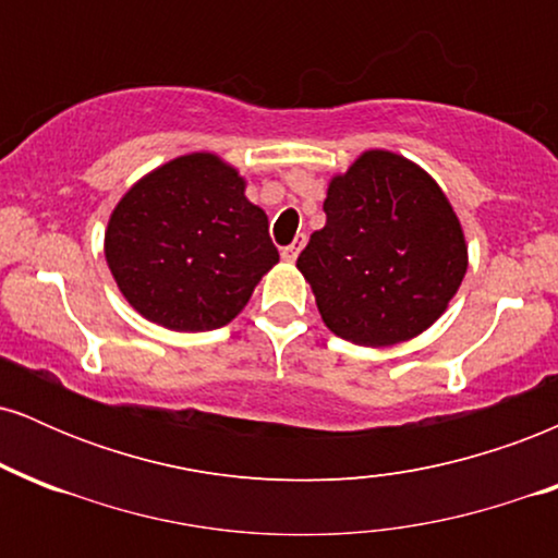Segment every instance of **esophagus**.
<instances>
[{
  "label": "esophagus",
  "instance_id": "34e87169",
  "mask_svg": "<svg viewBox=\"0 0 558 558\" xmlns=\"http://www.w3.org/2000/svg\"><path fill=\"white\" fill-rule=\"evenodd\" d=\"M304 243H306V235H296V241H293L291 246L283 248V259L286 262H296L299 252H301V248H304Z\"/></svg>",
  "mask_w": 558,
  "mask_h": 558
}]
</instances>
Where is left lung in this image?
Listing matches in <instances>:
<instances>
[{"label":"left lung","instance_id":"left-lung-1","mask_svg":"<svg viewBox=\"0 0 558 558\" xmlns=\"http://www.w3.org/2000/svg\"><path fill=\"white\" fill-rule=\"evenodd\" d=\"M328 222L296 267L328 330L356 345L417 338L448 310L466 272L462 222L412 159L369 149L332 175Z\"/></svg>","mask_w":558,"mask_h":558}]
</instances>
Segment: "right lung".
I'll use <instances>...</instances> for the list:
<instances>
[{
  "label": "right lung",
  "mask_w": 558,
  "mask_h": 558,
  "mask_svg": "<svg viewBox=\"0 0 558 558\" xmlns=\"http://www.w3.org/2000/svg\"><path fill=\"white\" fill-rule=\"evenodd\" d=\"M246 181L213 151H191L146 172L120 198L105 257L128 304L149 323L204 332L239 317L278 265L267 215Z\"/></svg>",
  "instance_id": "right-lung-1"
}]
</instances>
